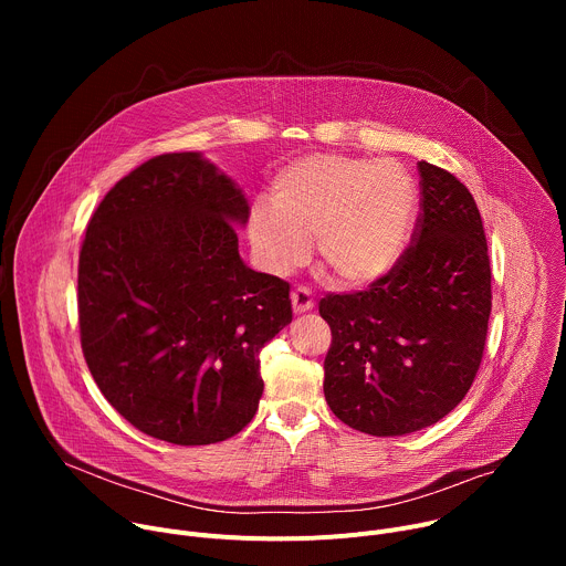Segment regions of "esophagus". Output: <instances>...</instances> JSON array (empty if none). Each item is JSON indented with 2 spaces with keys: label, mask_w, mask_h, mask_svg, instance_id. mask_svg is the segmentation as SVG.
Listing matches in <instances>:
<instances>
[{
  "label": "esophagus",
  "mask_w": 566,
  "mask_h": 566,
  "mask_svg": "<svg viewBox=\"0 0 566 566\" xmlns=\"http://www.w3.org/2000/svg\"><path fill=\"white\" fill-rule=\"evenodd\" d=\"M291 304H293V311H295V313H306V311H311V308L315 306L313 295H311V291H308L306 286H297V289L291 293Z\"/></svg>",
  "instance_id": "obj_1"
}]
</instances>
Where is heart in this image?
I'll return each instance as SVG.
<instances>
[{
	"instance_id": "1",
	"label": "heart",
	"mask_w": 566,
	"mask_h": 566,
	"mask_svg": "<svg viewBox=\"0 0 566 566\" xmlns=\"http://www.w3.org/2000/svg\"><path fill=\"white\" fill-rule=\"evenodd\" d=\"M415 212L417 186L394 160L311 154L277 172L271 206L251 208L249 239L269 273L286 275L306 262L317 237L322 266L360 286L394 269Z\"/></svg>"
}]
</instances>
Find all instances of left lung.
<instances>
[{"label":"left lung","instance_id":"left-lung-1","mask_svg":"<svg viewBox=\"0 0 566 566\" xmlns=\"http://www.w3.org/2000/svg\"><path fill=\"white\" fill-rule=\"evenodd\" d=\"M421 212L412 244L369 289L329 293L325 398L371 437L441 421L481 365L493 306L491 260L479 208L448 170L419 160Z\"/></svg>","mask_w":566,"mask_h":566}]
</instances>
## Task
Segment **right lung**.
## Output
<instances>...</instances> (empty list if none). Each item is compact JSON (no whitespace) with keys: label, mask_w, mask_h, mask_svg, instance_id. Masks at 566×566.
<instances>
[{"label":"right lung","mask_w":566,"mask_h":566,"mask_svg":"<svg viewBox=\"0 0 566 566\" xmlns=\"http://www.w3.org/2000/svg\"><path fill=\"white\" fill-rule=\"evenodd\" d=\"M249 201L197 151L123 177L90 219L77 264L80 343L112 408L175 446L244 430L260 352L293 317L289 282L239 258Z\"/></svg>","instance_id":"add662e5"}]
</instances>
